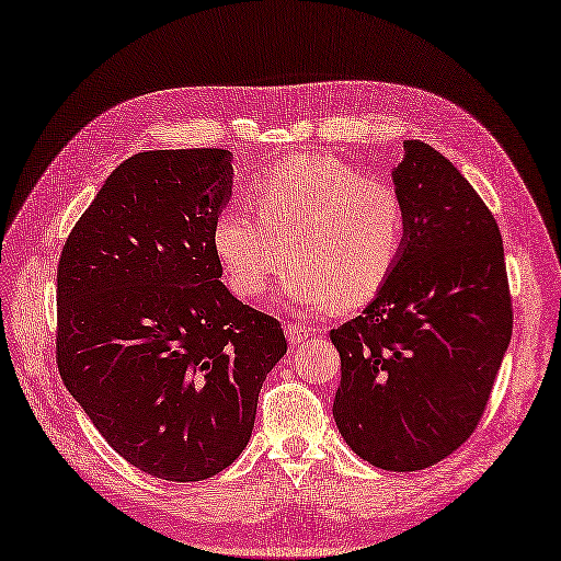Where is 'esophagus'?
Masks as SVG:
<instances>
[{"instance_id": "esophagus-1", "label": "esophagus", "mask_w": 561, "mask_h": 561, "mask_svg": "<svg viewBox=\"0 0 561 561\" xmlns=\"http://www.w3.org/2000/svg\"><path fill=\"white\" fill-rule=\"evenodd\" d=\"M314 334L312 327H306V324H286V339H289V343H306L310 336Z\"/></svg>"}]
</instances>
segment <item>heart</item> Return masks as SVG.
<instances>
[{"label": "heart", "mask_w": 561, "mask_h": 561, "mask_svg": "<svg viewBox=\"0 0 561 561\" xmlns=\"http://www.w3.org/2000/svg\"><path fill=\"white\" fill-rule=\"evenodd\" d=\"M253 206L229 204L213 220V249L239 296H261L294 257L282 294L322 310L363 306L389 282L405 241L396 186L334 156H291L249 184Z\"/></svg>", "instance_id": "heart-1"}]
</instances>
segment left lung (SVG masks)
I'll list each match as a JSON object with an SVG mask.
<instances>
[{"label": "left lung", "mask_w": 561, "mask_h": 561, "mask_svg": "<svg viewBox=\"0 0 561 561\" xmlns=\"http://www.w3.org/2000/svg\"><path fill=\"white\" fill-rule=\"evenodd\" d=\"M391 178L405 241L383 289L332 329L341 355L334 420L355 455L417 471L477 428L512 339L497 222L448 158L408 139Z\"/></svg>", "instance_id": "left-lung-1"}]
</instances>
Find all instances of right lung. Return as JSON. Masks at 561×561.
<instances>
[{"label":"right lung","mask_w":561,"mask_h":561,"mask_svg":"<svg viewBox=\"0 0 561 561\" xmlns=\"http://www.w3.org/2000/svg\"><path fill=\"white\" fill-rule=\"evenodd\" d=\"M232 151L165 149L111 172L56 272V363L68 393L123 459L165 481L229 467L284 353L275 318L220 282L213 220Z\"/></svg>","instance_id":"obj_1"}]
</instances>
